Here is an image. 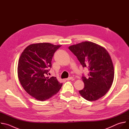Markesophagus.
Masks as SVG:
<instances>
[{"label": "esophagus", "instance_id": "34e87169", "mask_svg": "<svg viewBox=\"0 0 129 129\" xmlns=\"http://www.w3.org/2000/svg\"><path fill=\"white\" fill-rule=\"evenodd\" d=\"M73 79V78H72V77H69V78H68L66 79L65 80H66V81H69V80H71V79Z\"/></svg>", "mask_w": 129, "mask_h": 129}]
</instances>
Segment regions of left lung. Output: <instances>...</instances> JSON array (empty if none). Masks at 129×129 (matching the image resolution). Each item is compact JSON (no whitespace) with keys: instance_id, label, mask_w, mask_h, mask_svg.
<instances>
[{"instance_id":"left-lung-1","label":"left lung","mask_w":129,"mask_h":129,"mask_svg":"<svg viewBox=\"0 0 129 129\" xmlns=\"http://www.w3.org/2000/svg\"><path fill=\"white\" fill-rule=\"evenodd\" d=\"M83 68L88 69V77L83 74L84 88L79 93L85 100L96 101L104 95L111 87L114 77L112 60L108 51L94 43L85 41L69 47Z\"/></svg>"}]
</instances>
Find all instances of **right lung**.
<instances>
[{
    "instance_id": "obj_1",
    "label": "right lung",
    "mask_w": 129,
    "mask_h": 129,
    "mask_svg": "<svg viewBox=\"0 0 129 129\" xmlns=\"http://www.w3.org/2000/svg\"><path fill=\"white\" fill-rule=\"evenodd\" d=\"M61 45L49 43L33 44L22 52L18 65V76L26 92L35 99L44 101L57 94L62 84L56 77H47L51 68L54 53Z\"/></svg>"
}]
</instances>
